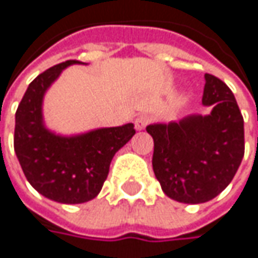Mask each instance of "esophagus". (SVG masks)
Listing matches in <instances>:
<instances>
[{
  "label": "esophagus",
  "mask_w": 258,
  "mask_h": 258,
  "mask_svg": "<svg viewBox=\"0 0 258 258\" xmlns=\"http://www.w3.org/2000/svg\"><path fill=\"white\" fill-rule=\"evenodd\" d=\"M149 122H151V116H148V114H141V116H138V117L135 119L136 131H142V129H145Z\"/></svg>",
  "instance_id": "obj_1"
}]
</instances>
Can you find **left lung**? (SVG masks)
<instances>
[{
    "label": "left lung",
    "mask_w": 258,
    "mask_h": 258,
    "mask_svg": "<svg viewBox=\"0 0 258 258\" xmlns=\"http://www.w3.org/2000/svg\"><path fill=\"white\" fill-rule=\"evenodd\" d=\"M202 103L208 116L154 123L152 168L162 191L181 203H205L232 181L244 157V119L229 87L205 74Z\"/></svg>",
    "instance_id": "8db88e82"
}]
</instances>
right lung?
I'll return each mask as SVG.
<instances>
[{
	"instance_id": "add662e5",
	"label": "right lung",
	"mask_w": 258,
	"mask_h": 258,
	"mask_svg": "<svg viewBox=\"0 0 258 258\" xmlns=\"http://www.w3.org/2000/svg\"><path fill=\"white\" fill-rule=\"evenodd\" d=\"M74 63L81 62H62L33 80L16 111L14 129V151L27 181L47 199L67 205L96 198L114 154L135 135L134 123L75 136L46 129L42 114L46 90Z\"/></svg>"
}]
</instances>
